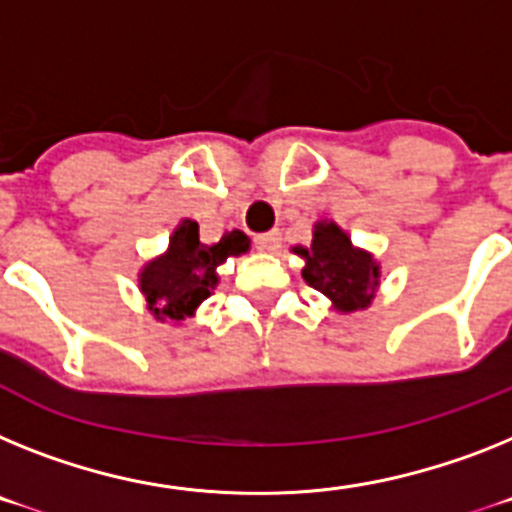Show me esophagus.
Masks as SVG:
<instances>
[{"mask_svg":"<svg viewBox=\"0 0 512 512\" xmlns=\"http://www.w3.org/2000/svg\"><path fill=\"white\" fill-rule=\"evenodd\" d=\"M278 244H281V231L278 229L268 231V234L255 236V247L260 249V252H276Z\"/></svg>","mask_w":512,"mask_h":512,"instance_id":"34e87169","label":"esophagus"}]
</instances>
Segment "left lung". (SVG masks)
<instances>
[{
  "instance_id": "left-lung-1",
  "label": "left lung",
  "mask_w": 512,
  "mask_h": 512,
  "mask_svg": "<svg viewBox=\"0 0 512 512\" xmlns=\"http://www.w3.org/2000/svg\"><path fill=\"white\" fill-rule=\"evenodd\" d=\"M291 252L304 260V281L320 291L338 315H354L367 309L380 289L382 273L375 255L356 247L336 221H317L312 226V244H296Z\"/></svg>"
}]
</instances>
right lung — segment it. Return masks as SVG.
I'll use <instances>...</instances> for the list:
<instances>
[{"instance_id": "1", "label": "right lung", "mask_w": 512, "mask_h": 512, "mask_svg": "<svg viewBox=\"0 0 512 512\" xmlns=\"http://www.w3.org/2000/svg\"><path fill=\"white\" fill-rule=\"evenodd\" d=\"M249 252V236L234 229L213 244L200 242V226L192 218L176 223L169 247L140 268L137 286L158 322L182 325L195 317L200 304L218 286V265Z\"/></svg>"}]
</instances>
